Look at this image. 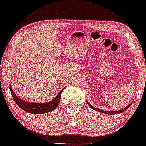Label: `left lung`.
Returning a JSON list of instances; mask_svg holds the SVG:
<instances>
[{
    "instance_id": "obj_1",
    "label": "left lung",
    "mask_w": 146,
    "mask_h": 146,
    "mask_svg": "<svg viewBox=\"0 0 146 146\" xmlns=\"http://www.w3.org/2000/svg\"><path fill=\"white\" fill-rule=\"evenodd\" d=\"M87 103H88V104L90 108H92V109L95 110H96V111L101 112V113H106V114H110V115L118 114V113H123V112H124L126 109H128V108L130 107V105H131V104H129L128 106L126 107V108H125L124 109H122V110H118V111H105V110H99V109H97V108H94V107H93L92 105H91V104H89V103L88 102H87Z\"/></svg>"
}]
</instances>
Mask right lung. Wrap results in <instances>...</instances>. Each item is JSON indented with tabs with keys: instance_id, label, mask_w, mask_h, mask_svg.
I'll list each match as a JSON object with an SVG mask.
<instances>
[{
	"instance_id": "obj_1",
	"label": "right lung",
	"mask_w": 146,
	"mask_h": 146,
	"mask_svg": "<svg viewBox=\"0 0 146 146\" xmlns=\"http://www.w3.org/2000/svg\"><path fill=\"white\" fill-rule=\"evenodd\" d=\"M11 90V95L12 97L17 104L21 109H23L24 111L28 112V113H32V114H44V113H49V112L52 111L53 110L58 106L59 103L60 101V96H61L62 91H64V88L60 91L57 96L52 100L47 103H33V102H28L20 99V98L17 97L14 92L12 89L10 88Z\"/></svg>"
}]
</instances>
